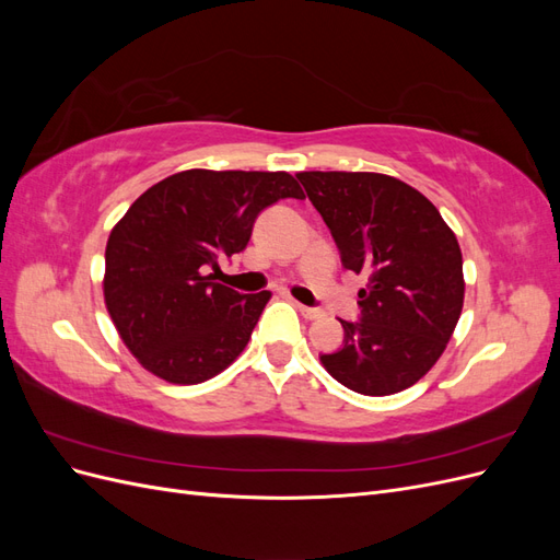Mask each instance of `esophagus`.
I'll list each match as a JSON object with an SVG mask.
<instances>
[{
	"mask_svg": "<svg viewBox=\"0 0 560 560\" xmlns=\"http://www.w3.org/2000/svg\"><path fill=\"white\" fill-rule=\"evenodd\" d=\"M296 308H299V313L306 317V319H315V317H319L322 315V311L319 308H311V306H303V303H296Z\"/></svg>",
	"mask_w": 560,
	"mask_h": 560,
	"instance_id": "1",
	"label": "esophagus"
}]
</instances>
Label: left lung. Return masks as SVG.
Returning a JSON list of instances; mask_svg holds the SVG:
<instances>
[{
  "mask_svg": "<svg viewBox=\"0 0 560 560\" xmlns=\"http://www.w3.org/2000/svg\"><path fill=\"white\" fill-rule=\"evenodd\" d=\"M315 210L362 273L360 319L343 325V346L319 354L352 393L385 397L418 383L442 358L460 319L463 252L432 202L378 173H299Z\"/></svg>",
  "mask_w": 560,
  "mask_h": 560,
  "instance_id": "obj_1",
  "label": "left lung"
}]
</instances>
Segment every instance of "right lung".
Returning <instances> with one entry per match:
<instances>
[{
    "label": "right lung",
    "instance_id": "add662e5",
    "mask_svg": "<svg viewBox=\"0 0 560 560\" xmlns=\"http://www.w3.org/2000/svg\"><path fill=\"white\" fill-rule=\"evenodd\" d=\"M282 198H303L290 173L184 171L147 189L112 229L105 303L147 371L196 385L245 350L270 294H241L214 278Z\"/></svg>",
    "mask_w": 560,
    "mask_h": 560
}]
</instances>
